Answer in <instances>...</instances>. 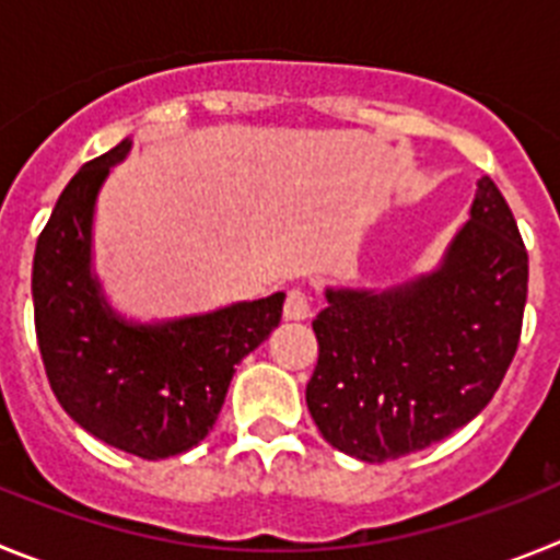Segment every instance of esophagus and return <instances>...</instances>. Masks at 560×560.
I'll use <instances>...</instances> for the list:
<instances>
[{
    "instance_id": "esophagus-1",
    "label": "esophagus",
    "mask_w": 560,
    "mask_h": 560,
    "mask_svg": "<svg viewBox=\"0 0 560 560\" xmlns=\"http://www.w3.org/2000/svg\"><path fill=\"white\" fill-rule=\"evenodd\" d=\"M283 316H285V319H291V323L308 319V316H311V296L305 294L303 289H291L289 296H285Z\"/></svg>"
}]
</instances>
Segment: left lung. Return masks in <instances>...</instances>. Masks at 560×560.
Returning <instances> with one entry per match:
<instances>
[{
	"instance_id": "obj_1",
	"label": "left lung",
	"mask_w": 560,
	"mask_h": 560,
	"mask_svg": "<svg viewBox=\"0 0 560 560\" xmlns=\"http://www.w3.org/2000/svg\"><path fill=\"white\" fill-rule=\"evenodd\" d=\"M305 404L330 446L387 463L477 418L511 368L527 249L488 176L438 269L393 289H325Z\"/></svg>"
}]
</instances>
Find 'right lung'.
Segmentation results:
<instances>
[{
    "instance_id": "1",
    "label": "right lung",
    "mask_w": 560,
    "mask_h": 560,
    "mask_svg": "<svg viewBox=\"0 0 560 560\" xmlns=\"http://www.w3.org/2000/svg\"><path fill=\"white\" fill-rule=\"evenodd\" d=\"M128 151L126 137L86 162L58 196L33 257V311L63 412L108 446L165 459L207 438L235 364L280 325L285 294L165 323L117 314L92 269V224L97 192Z\"/></svg>"
}]
</instances>
